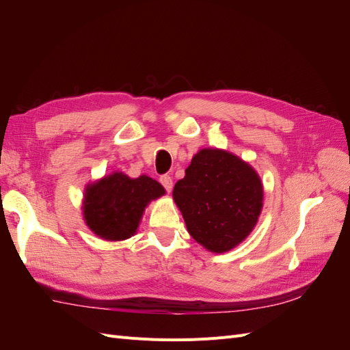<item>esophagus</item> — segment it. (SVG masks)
Wrapping results in <instances>:
<instances>
[{"label":"esophagus","mask_w":350,"mask_h":350,"mask_svg":"<svg viewBox=\"0 0 350 350\" xmlns=\"http://www.w3.org/2000/svg\"><path fill=\"white\" fill-rule=\"evenodd\" d=\"M161 184L163 185V188L166 189L167 193H171V189H172V187H174V181H172L171 176H169V175L161 176Z\"/></svg>","instance_id":"obj_1"}]
</instances>
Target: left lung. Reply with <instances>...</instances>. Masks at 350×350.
Returning <instances> with one entry per match:
<instances>
[{
    "label": "left lung",
    "mask_w": 350,
    "mask_h": 350,
    "mask_svg": "<svg viewBox=\"0 0 350 350\" xmlns=\"http://www.w3.org/2000/svg\"><path fill=\"white\" fill-rule=\"evenodd\" d=\"M172 196L189 235L211 252H226L256 226L264 193L251 165L225 150L203 149Z\"/></svg>",
    "instance_id": "left-lung-1"
}]
</instances>
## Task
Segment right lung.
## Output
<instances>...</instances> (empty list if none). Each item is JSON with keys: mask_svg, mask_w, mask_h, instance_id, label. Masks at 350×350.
I'll use <instances>...</instances> for the list:
<instances>
[{"mask_svg": "<svg viewBox=\"0 0 350 350\" xmlns=\"http://www.w3.org/2000/svg\"><path fill=\"white\" fill-rule=\"evenodd\" d=\"M163 194L165 188L153 178L113 172L88 185L83 216L99 238L124 241L137 232L146 206Z\"/></svg>", "mask_w": 350, "mask_h": 350, "instance_id": "add662e5", "label": "right lung"}]
</instances>
